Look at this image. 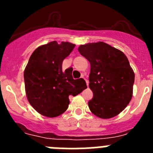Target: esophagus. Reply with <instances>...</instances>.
<instances>
[{"label":"esophagus","mask_w":153,"mask_h":153,"mask_svg":"<svg viewBox=\"0 0 153 153\" xmlns=\"http://www.w3.org/2000/svg\"><path fill=\"white\" fill-rule=\"evenodd\" d=\"M82 77H83V79H85V80H86V85H87V86H88V84H89L88 79H86V78H85V77H84V75H83H83H82Z\"/></svg>","instance_id":"34e87169"}]
</instances>
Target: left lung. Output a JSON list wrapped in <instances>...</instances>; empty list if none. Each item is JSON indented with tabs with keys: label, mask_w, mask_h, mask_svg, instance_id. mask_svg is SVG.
<instances>
[{
	"label": "left lung",
	"mask_w": 153,
	"mask_h": 153,
	"mask_svg": "<svg viewBox=\"0 0 153 153\" xmlns=\"http://www.w3.org/2000/svg\"><path fill=\"white\" fill-rule=\"evenodd\" d=\"M78 51L90 63V111L101 119L116 117L132 97L135 74L126 56L103 42L80 45Z\"/></svg>",
	"instance_id": "obj_1"
}]
</instances>
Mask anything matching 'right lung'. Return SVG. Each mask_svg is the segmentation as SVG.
I'll list each match as a JSON object with an SVG mask.
<instances>
[{"instance_id": "1", "label": "right lung", "mask_w": 153, "mask_h": 153, "mask_svg": "<svg viewBox=\"0 0 153 153\" xmlns=\"http://www.w3.org/2000/svg\"><path fill=\"white\" fill-rule=\"evenodd\" d=\"M74 47L69 42L52 41L37 47L30 57L24 74L25 90L31 106L43 116H60L68 108L69 96L86 88L84 79L73 78L72 69L62 70Z\"/></svg>"}]
</instances>
